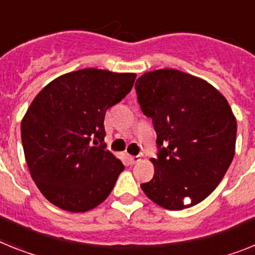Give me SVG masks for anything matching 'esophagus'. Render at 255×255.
I'll list each match as a JSON object with an SVG mask.
<instances>
[{"instance_id": "1", "label": "esophagus", "mask_w": 255, "mask_h": 255, "mask_svg": "<svg viewBox=\"0 0 255 255\" xmlns=\"http://www.w3.org/2000/svg\"><path fill=\"white\" fill-rule=\"evenodd\" d=\"M141 158L138 157V155H129V162H131L132 164L133 163H137L138 160H140Z\"/></svg>"}]
</instances>
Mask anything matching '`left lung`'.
Segmentation results:
<instances>
[{
  "label": "left lung",
  "instance_id": "1",
  "mask_svg": "<svg viewBox=\"0 0 255 255\" xmlns=\"http://www.w3.org/2000/svg\"><path fill=\"white\" fill-rule=\"evenodd\" d=\"M140 108L157 132L154 176L144 193L167 210L204 201L218 187L235 155L237 123L217 88L174 68L144 74L136 81Z\"/></svg>",
  "mask_w": 255,
  "mask_h": 255
}]
</instances>
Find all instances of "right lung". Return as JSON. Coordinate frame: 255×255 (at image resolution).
<instances>
[{"label":"right lung","mask_w":255,"mask_h":255,"mask_svg":"<svg viewBox=\"0 0 255 255\" xmlns=\"http://www.w3.org/2000/svg\"><path fill=\"white\" fill-rule=\"evenodd\" d=\"M134 79L83 68L50 81L32 101L22 144L29 174L49 202L84 213L111 193L124 166L106 150L105 113L131 92Z\"/></svg>","instance_id":"add662e5"}]
</instances>
